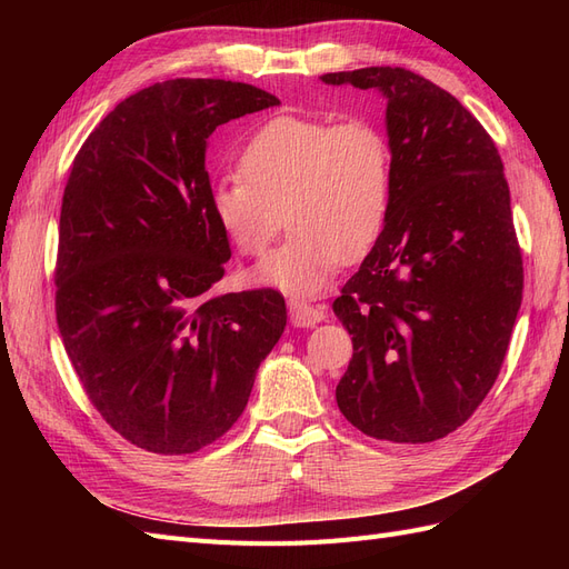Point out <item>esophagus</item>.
<instances>
[{"instance_id":"esophagus-1","label":"esophagus","mask_w":569,"mask_h":569,"mask_svg":"<svg viewBox=\"0 0 569 569\" xmlns=\"http://www.w3.org/2000/svg\"><path fill=\"white\" fill-rule=\"evenodd\" d=\"M289 318L295 327H313L327 318V306H313L303 299H289Z\"/></svg>"}]
</instances>
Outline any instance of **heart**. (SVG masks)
Returning a JSON list of instances; mask_svg holds the SVG:
<instances>
[{"label":"heart","mask_w":569,"mask_h":569,"mask_svg":"<svg viewBox=\"0 0 569 569\" xmlns=\"http://www.w3.org/2000/svg\"><path fill=\"white\" fill-rule=\"evenodd\" d=\"M239 176L211 187V213L232 247L261 256L282 228L291 234L253 280L291 295H318L339 263L368 256L387 230L393 194L391 147L368 120L327 123L274 116L239 153Z\"/></svg>","instance_id":"1"}]
</instances>
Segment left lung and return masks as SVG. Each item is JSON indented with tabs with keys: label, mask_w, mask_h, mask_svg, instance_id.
<instances>
[{
	"label": "left lung",
	"mask_w": 569,
	"mask_h": 569,
	"mask_svg": "<svg viewBox=\"0 0 569 569\" xmlns=\"http://www.w3.org/2000/svg\"><path fill=\"white\" fill-rule=\"evenodd\" d=\"M387 99V230L332 303L353 341L337 406L393 443L451 435L493 387L522 303L510 189L487 130L406 68L325 73Z\"/></svg>",
	"instance_id": "8db88e82"
}]
</instances>
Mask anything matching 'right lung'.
<instances>
[{
  "label": "right lung",
  "mask_w": 569,
  "mask_h": 569,
  "mask_svg": "<svg viewBox=\"0 0 569 569\" xmlns=\"http://www.w3.org/2000/svg\"><path fill=\"white\" fill-rule=\"evenodd\" d=\"M278 104L247 82H157L120 101L73 161L59 332L101 418L144 451L184 456L226 435L284 332L280 291L211 297L232 251L206 173L218 126Z\"/></svg>",
  "instance_id": "add662e5"
}]
</instances>
